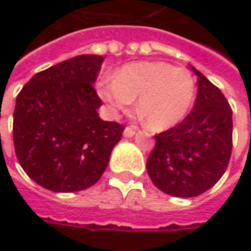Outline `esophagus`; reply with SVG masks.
Here are the masks:
<instances>
[{"mask_svg": "<svg viewBox=\"0 0 251 251\" xmlns=\"http://www.w3.org/2000/svg\"><path fill=\"white\" fill-rule=\"evenodd\" d=\"M136 134V130L133 129V127H126L125 130H124V136L127 137V138H130Z\"/></svg>", "mask_w": 251, "mask_h": 251, "instance_id": "34e87169", "label": "esophagus"}]
</instances>
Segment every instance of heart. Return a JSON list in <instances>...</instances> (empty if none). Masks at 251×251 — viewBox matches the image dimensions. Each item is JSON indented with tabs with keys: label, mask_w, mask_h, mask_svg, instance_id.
<instances>
[{
	"label": "heart",
	"mask_w": 251,
	"mask_h": 251,
	"mask_svg": "<svg viewBox=\"0 0 251 251\" xmlns=\"http://www.w3.org/2000/svg\"><path fill=\"white\" fill-rule=\"evenodd\" d=\"M98 93L110 111H125L137 99L138 113L153 130L177 125L192 107L196 84L191 72L164 62L124 66L115 79H102Z\"/></svg>",
	"instance_id": "1"
}]
</instances>
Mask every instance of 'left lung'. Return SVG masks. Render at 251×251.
<instances>
[{"mask_svg":"<svg viewBox=\"0 0 251 251\" xmlns=\"http://www.w3.org/2000/svg\"><path fill=\"white\" fill-rule=\"evenodd\" d=\"M198 76L194 109L179 125L156 136L147 161L160 191L194 198L218 183L232 149V110L219 88L191 66Z\"/></svg>","mask_w":251,"mask_h":251,"instance_id":"1","label":"left lung"}]
</instances>
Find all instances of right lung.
Returning a JSON list of instances; mask_svg holds the SVG:
<instances>
[{
	"label": "right lung",
	"instance_id": "right-lung-1",
	"mask_svg": "<svg viewBox=\"0 0 251 251\" xmlns=\"http://www.w3.org/2000/svg\"><path fill=\"white\" fill-rule=\"evenodd\" d=\"M103 57L79 55L37 72L16 99L13 142L25 174L53 192H76L103 175L125 126L99 118L94 88Z\"/></svg>",
	"mask_w": 251,
	"mask_h": 251
}]
</instances>
